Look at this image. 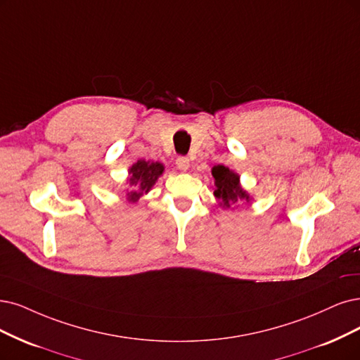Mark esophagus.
<instances>
[{
    "mask_svg": "<svg viewBox=\"0 0 360 360\" xmlns=\"http://www.w3.org/2000/svg\"><path fill=\"white\" fill-rule=\"evenodd\" d=\"M176 166H178L179 170H184V172L188 170V167H190V160H188L187 157L181 155V157L176 158Z\"/></svg>",
    "mask_w": 360,
    "mask_h": 360,
    "instance_id": "34e87169",
    "label": "esophagus"
}]
</instances>
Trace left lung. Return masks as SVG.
I'll return each instance as SVG.
<instances>
[{"mask_svg": "<svg viewBox=\"0 0 360 360\" xmlns=\"http://www.w3.org/2000/svg\"><path fill=\"white\" fill-rule=\"evenodd\" d=\"M212 175L215 178V197L222 207H230L234 203L249 202L248 193L238 184V175L222 165L212 169Z\"/></svg>", "mask_w": 360, "mask_h": 360, "instance_id": "left-lung-1", "label": "left lung"}]
</instances>
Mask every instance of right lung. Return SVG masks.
Segmentation results:
<instances>
[{"instance_id": "obj_1", "label": "right lung", "mask_w": 360, "mask_h": 360, "mask_svg": "<svg viewBox=\"0 0 360 360\" xmlns=\"http://www.w3.org/2000/svg\"><path fill=\"white\" fill-rule=\"evenodd\" d=\"M163 170H165L163 165L157 162L150 163V162H145V160H139L138 163L133 165L129 169V173H130L129 184L130 187L138 188V190L127 193L129 200L136 202L143 193H148L153 185L155 184V181L158 179V176L163 173Z\"/></svg>"}]
</instances>
